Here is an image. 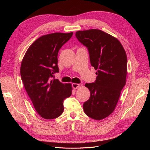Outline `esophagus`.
Listing matches in <instances>:
<instances>
[{"instance_id": "obj_1", "label": "esophagus", "mask_w": 150, "mask_h": 150, "mask_svg": "<svg viewBox=\"0 0 150 150\" xmlns=\"http://www.w3.org/2000/svg\"><path fill=\"white\" fill-rule=\"evenodd\" d=\"M72 88H73L74 89H76L77 88H78L79 87L80 84H78V83H73L72 84Z\"/></svg>"}]
</instances>
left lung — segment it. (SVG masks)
Wrapping results in <instances>:
<instances>
[{
	"label": "left lung",
	"mask_w": 150,
	"mask_h": 150,
	"mask_svg": "<svg viewBox=\"0 0 150 150\" xmlns=\"http://www.w3.org/2000/svg\"><path fill=\"white\" fill-rule=\"evenodd\" d=\"M79 41L88 49L90 62L97 75L95 83H86L90 98L83 104L85 114L95 120L114 111L126 84L127 56L120 40L99 29L79 30Z\"/></svg>",
	"instance_id": "obj_1"
}]
</instances>
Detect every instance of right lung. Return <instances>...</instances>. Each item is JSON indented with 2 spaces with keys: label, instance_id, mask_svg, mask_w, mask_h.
<instances>
[{
  "label": "right lung",
  "instance_id": "1",
  "mask_svg": "<svg viewBox=\"0 0 150 150\" xmlns=\"http://www.w3.org/2000/svg\"><path fill=\"white\" fill-rule=\"evenodd\" d=\"M73 33H54L40 36L27 50L21 66L25 89L35 111L42 118L52 120L62 115L63 101L72 94V84L52 79L59 72L57 54Z\"/></svg>",
  "mask_w": 150,
  "mask_h": 150
}]
</instances>
